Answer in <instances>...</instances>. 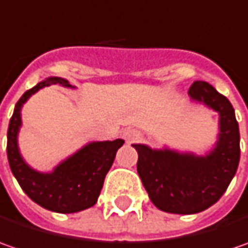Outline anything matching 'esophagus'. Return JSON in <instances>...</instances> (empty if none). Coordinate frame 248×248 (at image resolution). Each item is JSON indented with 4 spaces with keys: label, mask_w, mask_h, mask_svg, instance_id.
I'll use <instances>...</instances> for the list:
<instances>
[{
    "label": "esophagus",
    "mask_w": 248,
    "mask_h": 248,
    "mask_svg": "<svg viewBox=\"0 0 248 248\" xmlns=\"http://www.w3.org/2000/svg\"><path fill=\"white\" fill-rule=\"evenodd\" d=\"M139 138H140V134H139L137 129L128 128V129H125L124 132H123V139H124V140H125L127 143H132V142H137Z\"/></svg>",
    "instance_id": "esophagus-1"
}]
</instances>
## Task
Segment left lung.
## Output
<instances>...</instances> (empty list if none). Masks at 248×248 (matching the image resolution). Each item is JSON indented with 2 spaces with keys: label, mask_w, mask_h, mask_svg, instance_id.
<instances>
[{
  "label": "left lung",
  "mask_w": 248,
  "mask_h": 248,
  "mask_svg": "<svg viewBox=\"0 0 248 248\" xmlns=\"http://www.w3.org/2000/svg\"><path fill=\"white\" fill-rule=\"evenodd\" d=\"M189 95L219 113L218 142L208 155L132 145L138 152L137 170L152 203L171 214H196L215 204L240 160V134L232 103L205 81L193 82Z\"/></svg>",
  "instance_id": "1"
}]
</instances>
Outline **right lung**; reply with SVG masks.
<instances>
[{"label": "right lung", "instance_id": "right-lung-1", "mask_svg": "<svg viewBox=\"0 0 248 248\" xmlns=\"http://www.w3.org/2000/svg\"><path fill=\"white\" fill-rule=\"evenodd\" d=\"M51 84L72 87L64 78L49 77L24 92L17 100L9 121L6 153L12 174L34 203L49 211L70 214L87 210L98 202L105 176L109 172L116 153L123 146L124 140L116 139L88 143L49 174H43L30 168L24 163L17 148V132L22 125L20 109L33 93Z\"/></svg>", "mask_w": 248, "mask_h": 248}]
</instances>
